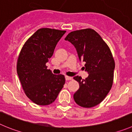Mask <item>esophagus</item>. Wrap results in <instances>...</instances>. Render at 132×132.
Returning a JSON list of instances; mask_svg holds the SVG:
<instances>
[{"mask_svg": "<svg viewBox=\"0 0 132 132\" xmlns=\"http://www.w3.org/2000/svg\"><path fill=\"white\" fill-rule=\"evenodd\" d=\"M65 79H66V81H69V80L72 79V77H69V76H65Z\"/></svg>", "mask_w": 132, "mask_h": 132, "instance_id": "1", "label": "esophagus"}]
</instances>
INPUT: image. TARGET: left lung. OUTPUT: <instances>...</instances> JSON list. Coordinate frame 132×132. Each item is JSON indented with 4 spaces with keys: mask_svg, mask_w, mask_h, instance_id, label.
I'll return each instance as SVG.
<instances>
[{
    "mask_svg": "<svg viewBox=\"0 0 132 132\" xmlns=\"http://www.w3.org/2000/svg\"><path fill=\"white\" fill-rule=\"evenodd\" d=\"M65 40L75 47L79 60L85 63L83 68L88 73L85 79L78 76L73 77L79 84L73 99L83 108L96 106L108 95L113 85L115 64L110 49L91 29L71 32Z\"/></svg>",
    "mask_w": 132,
    "mask_h": 132,
    "instance_id": "1",
    "label": "left lung"
}]
</instances>
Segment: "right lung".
I'll return each instance as SVG.
<instances>
[{"mask_svg": "<svg viewBox=\"0 0 132 132\" xmlns=\"http://www.w3.org/2000/svg\"><path fill=\"white\" fill-rule=\"evenodd\" d=\"M65 30L38 29L23 45L17 64V72L26 95L39 105L52 103L65 83L64 76L54 75L46 63L53 56Z\"/></svg>", "mask_w": 132, "mask_h": 132, "instance_id": "right-lung-1", "label": "right lung"}]
</instances>
